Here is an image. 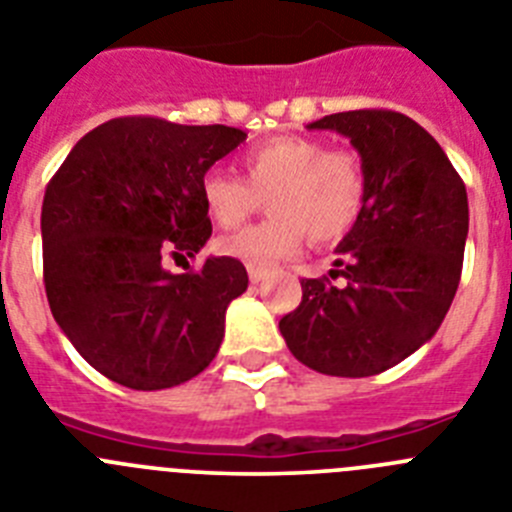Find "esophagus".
Instances as JSON below:
<instances>
[{"label":"esophagus","instance_id":"1","mask_svg":"<svg viewBox=\"0 0 512 512\" xmlns=\"http://www.w3.org/2000/svg\"><path fill=\"white\" fill-rule=\"evenodd\" d=\"M266 274H269V271H266V269H259V266H248V279H251V284L264 282Z\"/></svg>","mask_w":512,"mask_h":512}]
</instances>
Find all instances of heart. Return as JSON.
Listing matches in <instances>:
<instances>
[{"label": "heart", "instance_id": "heart-1", "mask_svg": "<svg viewBox=\"0 0 512 512\" xmlns=\"http://www.w3.org/2000/svg\"><path fill=\"white\" fill-rule=\"evenodd\" d=\"M243 174L212 166L200 182L205 212L225 230L238 228L269 197V220L225 235L217 251L248 266H274L297 256L305 233L333 243L354 228L366 202L361 158L307 135H274L241 153Z\"/></svg>", "mask_w": 512, "mask_h": 512}]
</instances>
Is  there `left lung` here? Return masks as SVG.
Instances as JSON below:
<instances>
[{
    "label": "left lung",
    "mask_w": 512,
    "mask_h": 512,
    "mask_svg": "<svg viewBox=\"0 0 512 512\" xmlns=\"http://www.w3.org/2000/svg\"><path fill=\"white\" fill-rule=\"evenodd\" d=\"M359 151L366 202L338 243L330 279H302V302L279 320L297 361L330 377H372L436 336L461 279L467 187L433 135L392 110L325 115Z\"/></svg>",
    "instance_id": "8db88e82"
}]
</instances>
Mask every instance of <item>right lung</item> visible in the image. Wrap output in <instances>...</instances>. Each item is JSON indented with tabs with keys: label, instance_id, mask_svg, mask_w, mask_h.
I'll list each match as a JSON object with an SVG mask.
<instances>
[{
	"label": "right lung",
	"instance_id": "obj_1",
	"mask_svg": "<svg viewBox=\"0 0 512 512\" xmlns=\"http://www.w3.org/2000/svg\"><path fill=\"white\" fill-rule=\"evenodd\" d=\"M246 140L228 125L115 117L71 148L43 197L45 295L89 364L130 390H166L205 372L246 266L210 256L171 274L166 253H200L212 235L200 182Z\"/></svg>",
	"mask_w": 512,
	"mask_h": 512
}]
</instances>
